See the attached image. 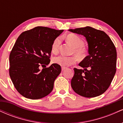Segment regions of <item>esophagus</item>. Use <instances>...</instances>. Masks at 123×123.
Instances as JSON below:
<instances>
[{"instance_id": "34e87169", "label": "esophagus", "mask_w": 123, "mask_h": 123, "mask_svg": "<svg viewBox=\"0 0 123 123\" xmlns=\"http://www.w3.org/2000/svg\"><path fill=\"white\" fill-rule=\"evenodd\" d=\"M66 68H67L63 67V66H62V71H63V70H65Z\"/></svg>"}]
</instances>
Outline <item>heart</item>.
Returning a JSON list of instances; mask_svg holds the SVG:
<instances>
[{"label": "heart", "instance_id": "heart-1", "mask_svg": "<svg viewBox=\"0 0 123 123\" xmlns=\"http://www.w3.org/2000/svg\"><path fill=\"white\" fill-rule=\"evenodd\" d=\"M66 40L74 47V53L79 57H84L86 54V50L83 47L84 43L82 39L79 36L74 34H70L66 37ZM61 43V37H58L54 40L51 46V50L53 53H57L58 50ZM77 61L76 57H66L64 55H58L53 59L54 63L62 66H68L75 63Z\"/></svg>", "mask_w": 123, "mask_h": 123}]
</instances>
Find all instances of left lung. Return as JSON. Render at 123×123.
<instances>
[{"mask_svg":"<svg viewBox=\"0 0 123 123\" xmlns=\"http://www.w3.org/2000/svg\"><path fill=\"white\" fill-rule=\"evenodd\" d=\"M86 37L88 55L74 68L72 88L79 95L92 98L104 93L111 85L116 72L117 52L113 43L104 31L90 26L69 29Z\"/></svg>","mask_w":123,"mask_h":123,"instance_id":"1","label":"left lung"}]
</instances>
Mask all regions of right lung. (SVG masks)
<instances>
[{"mask_svg": "<svg viewBox=\"0 0 123 123\" xmlns=\"http://www.w3.org/2000/svg\"><path fill=\"white\" fill-rule=\"evenodd\" d=\"M63 31L37 26L22 32L17 39L10 54L9 74L23 97L38 99L52 91L61 68L56 63L46 66L50 62L53 42Z\"/></svg>", "mask_w": 123, "mask_h": 123, "instance_id": "1", "label": "right lung"}]
</instances>
